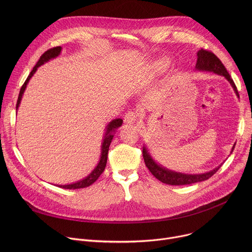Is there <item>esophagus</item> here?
Segmentation results:
<instances>
[{
	"instance_id": "esophagus-1",
	"label": "esophagus",
	"mask_w": 252,
	"mask_h": 252,
	"mask_svg": "<svg viewBox=\"0 0 252 252\" xmlns=\"http://www.w3.org/2000/svg\"><path fill=\"white\" fill-rule=\"evenodd\" d=\"M137 121V115L134 112H127L125 115V123L127 125H134Z\"/></svg>"
}]
</instances>
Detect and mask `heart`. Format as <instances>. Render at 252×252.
Here are the masks:
<instances>
[{
  "label": "heart",
  "instance_id": "heart-1",
  "mask_svg": "<svg viewBox=\"0 0 252 252\" xmlns=\"http://www.w3.org/2000/svg\"><path fill=\"white\" fill-rule=\"evenodd\" d=\"M169 65V61L168 59L166 58H161L159 60H158L155 64H154V69L156 73L158 74H160V73H163V71L166 70V68L168 67Z\"/></svg>",
  "mask_w": 252,
  "mask_h": 252
}]
</instances>
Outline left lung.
Instances as JSON below:
<instances>
[{
    "mask_svg": "<svg viewBox=\"0 0 252 252\" xmlns=\"http://www.w3.org/2000/svg\"><path fill=\"white\" fill-rule=\"evenodd\" d=\"M196 56H197V61H196V64H195L196 70L210 71V73L224 77L228 81L230 86L232 87L237 97H239L237 89H236L232 79L230 78L227 69L225 68V66L223 65L221 61L217 56L212 54L211 52H208V51H205L202 49L197 52ZM234 147H235V143L231 149L230 154L233 152ZM142 156H143V159H145L146 165L148 166L150 171L154 174V176L157 177L161 183L170 185V186H185V185H191V184L206 181V179L211 177L222 165V163H221L218 167H215L212 170H209L207 172L189 174V173L177 172V171L168 169V168L162 166L161 164H159L158 162H157L155 160V158L152 157V155L150 154L146 145L142 148Z\"/></svg>",
    "mask_w": 252,
    "mask_h": 252,
    "instance_id": "8db88e82",
    "label": "left lung"
}]
</instances>
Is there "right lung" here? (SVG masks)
<instances>
[{"instance_id": "obj_1", "label": "right lung", "mask_w": 252, "mask_h": 252, "mask_svg": "<svg viewBox=\"0 0 252 252\" xmlns=\"http://www.w3.org/2000/svg\"><path fill=\"white\" fill-rule=\"evenodd\" d=\"M61 52H62V47H56L54 49H51V50L47 51L46 53H44L42 55V57L38 61L37 64L33 66L32 70L31 71V74L29 75V77L27 78V80L24 83L23 87L21 88V91H20V94H19V97H18V101H17V105H16L17 111H18L19 106H20V103H21L23 94H24V93L26 91L27 85L29 84V82H30L31 78L33 76V74L35 73V71H37L38 67L43 65L44 63H48L49 61L59 57ZM122 125H123V120L122 119H115V120H113L112 122H110L109 124H107V126H105V131H104V134H103V137H102V142H101L100 157H99L98 163L96 164V166L92 170V172L88 176H86L85 178H83V179H81V181H78L76 183L69 184V185H61V186L57 185V187L63 188V189H78L88 188L91 185H93L96 181V179L99 177V175L102 173V171L105 168L106 160H107V153H109L111 142H112V140H113V138L115 136V133L117 132L118 128L121 127Z\"/></svg>"}]
</instances>
